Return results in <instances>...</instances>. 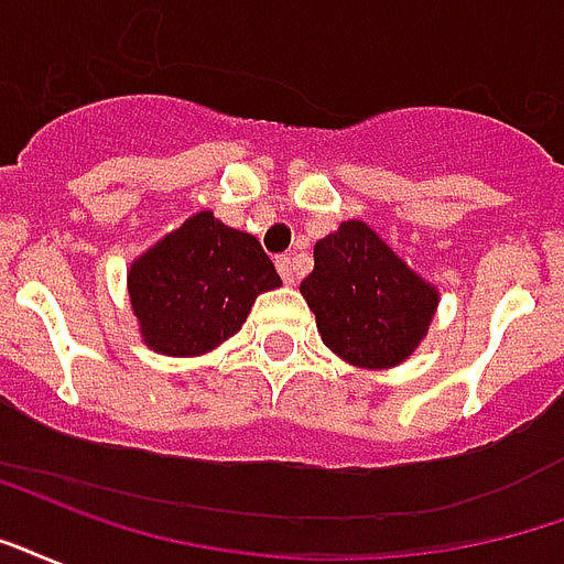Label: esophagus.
Wrapping results in <instances>:
<instances>
[{
    "label": "esophagus",
    "mask_w": 564,
    "mask_h": 564,
    "mask_svg": "<svg viewBox=\"0 0 564 564\" xmlns=\"http://www.w3.org/2000/svg\"><path fill=\"white\" fill-rule=\"evenodd\" d=\"M274 265H278V272H281V278L286 283H295V260L292 257H286V253H281L278 260H274Z\"/></svg>",
    "instance_id": "esophagus-1"
}]
</instances>
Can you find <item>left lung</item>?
<instances>
[{
  "label": "left lung",
  "instance_id": "obj_1",
  "mask_svg": "<svg viewBox=\"0 0 564 564\" xmlns=\"http://www.w3.org/2000/svg\"><path fill=\"white\" fill-rule=\"evenodd\" d=\"M301 295L316 313L322 343L360 369L411 358L437 311L435 286L364 221H343L316 242Z\"/></svg>",
  "mask_w": 564,
  "mask_h": 564
}]
</instances>
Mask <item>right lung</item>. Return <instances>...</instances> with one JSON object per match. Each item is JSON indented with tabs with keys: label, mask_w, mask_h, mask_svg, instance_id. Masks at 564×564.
Instances as JSON below:
<instances>
[{
	"label": "right lung",
	"mask_w": 564,
	"mask_h": 564,
	"mask_svg": "<svg viewBox=\"0 0 564 564\" xmlns=\"http://www.w3.org/2000/svg\"><path fill=\"white\" fill-rule=\"evenodd\" d=\"M281 274L251 234L192 215L129 265L127 290L141 339L159 355L195 358L234 337L260 292Z\"/></svg>",
	"instance_id": "1"
}]
</instances>
